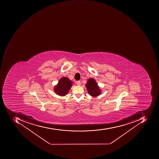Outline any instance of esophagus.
Wrapping results in <instances>:
<instances>
[{
    "label": "esophagus",
    "instance_id": "34e87169",
    "mask_svg": "<svg viewBox=\"0 0 159 159\" xmlns=\"http://www.w3.org/2000/svg\"><path fill=\"white\" fill-rule=\"evenodd\" d=\"M76 84H77V85H80L81 84V81H78L76 82Z\"/></svg>",
    "mask_w": 159,
    "mask_h": 159
}]
</instances>
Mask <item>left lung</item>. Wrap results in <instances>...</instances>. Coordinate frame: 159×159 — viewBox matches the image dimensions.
I'll return each mask as SVG.
<instances>
[{"label": "left lung", "mask_w": 159, "mask_h": 159, "mask_svg": "<svg viewBox=\"0 0 159 159\" xmlns=\"http://www.w3.org/2000/svg\"><path fill=\"white\" fill-rule=\"evenodd\" d=\"M88 93L93 97H97L100 94L99 89L96 81L93 78L88 79L87 83L85 84Z\"/></svg>", "instance_id": "8db88e82"}]
</instances>
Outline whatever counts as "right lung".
Returning <instances> with one entry per match:
<instances>
[{"mask_svg": "<svg viewBox=\"0 0 159 159\" xmlns=\"http://www.w3.org/2000/svg\"><path fill=\"white\" fill-rule=\"evenodd\" d=\"M72 82L67 77H62L54 88V91L59 96H64L68 93L72 86Z\"/></svg>", "mask_w": 159, "mask_h": 159, "instance_id": "right-lung-1", "label": "right lung"}]
</instances>
